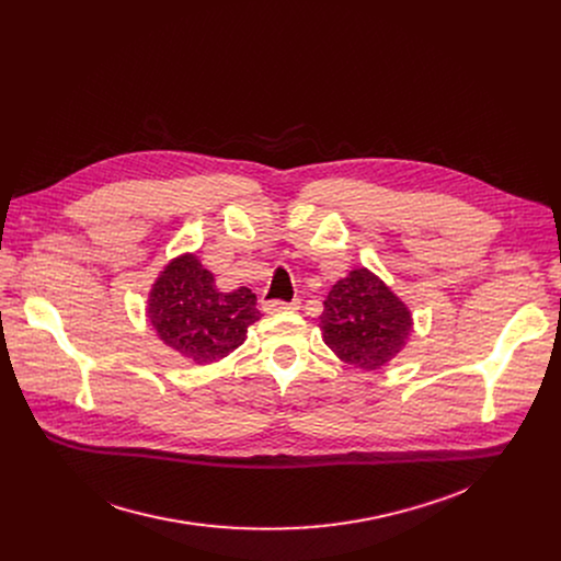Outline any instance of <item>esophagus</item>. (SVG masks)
<instances>
[{
	"instance_id": "esophagus-1",
	"label": "esophagus",
	"mask_w": 561,
	"mask_h": 561,
	"mask_svg": "<svg viewBox=\"0 0 561 561\" xmlns=\"http://www.w3.org/2000/svg\"><path fill=\"white\" fill-rule=\"evenodd\" d=\"M297 308H299V299H293V301H279V299L264 301V312H284V310H297Z\"/></svg>"
}]
</instances>
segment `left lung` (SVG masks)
I'll list each match as a JSON object with an SVG mask.
<instances>
[{
  "mask_svg": "<svg viewBox=\"0 0 561 561\" xmlns=\"http://www.w3.org/2000/svg\"><path fill=\"white\" fill-rule=\"evenodd\" d=\"M319 329L342 362L377 370L411 340L413 314L375 273L355 268L331 288Z\"/></svg>",
  "mask_w": 561,
  "mask_h": 561,
  "instance_id": "obj_1",
  "label": "left lung"
}]
</instances>
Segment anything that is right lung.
I'll return each mask as SVG.
<instances>
[{"label":"right lung","mask_w":561,"mask_h":561,"mask_svg":"<svg viewBox=\"0 0 561 561\" xmlns=\"http://www.w3.org/2000/svg\"><path fill=\"white\" fill-rule=\"evenodd\" d=\"M146 317L167 346L191 364H213L242 346L262 317L251 288L224 293L193 253L171 260L154 279Z\"/></svg>","instance_id":"1"}]
</instances>
